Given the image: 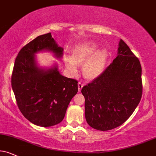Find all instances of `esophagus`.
Listing matches in <instances>:
<instances>
[{"label": "esophagus", "instance_id": "obj_1", "mask_svg": "<svg viewBox=\"0 0 156 156\" xmlns=\"http://www.w3.org/2000/svg\"><path fill=\"white\" fill-rule=\"evenodd\" d=\"M83 86H84V83L83 82H80L78 83V89H79V91H81V90H82V88L83 87Z\"/></svg>", "mask_w": 156, "mask_h": 156}]
</instances>
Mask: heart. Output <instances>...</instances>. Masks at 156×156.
<instances>
[{"instance_id":"obj_1","label":"heart","mask_w":156,"mask_h":156,"mask_svg":"<svg viewBox=\"0 0 156 156\" xmlns=\"http://www.w3.org/2000/svg\"><path fill=\"white\" fill-rule=\"evenodd\" d=\"M98 44L86 42L80 44L72 50V58L65 57L66 66L72 74L77 72V65L84 64L83 74L88 80L98 77L104 70L108 53L105 49L98 50Z\"/></svg>"}]
</instances>
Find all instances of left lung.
<instances>
[{
	"instance_id": "left-lung-1",
	"label": "left lung",
	"mask_w": 156,
	"mask_h": 156,
	"mask_svg": "<svg viewBox=\"0 0 156 156\" xmlns=\"http://www.w3.org/2000/svg\"><path fill=\"white\" fill-rule=\"evenodd\" d=\"M118 55L98 77L84 86L85 119L91 127L107 131L126 122L143 95L142 67L121 40Z\"/></svg>"
}]
</instances>
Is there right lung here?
Instances as JSON below:
<instances>
[{
	"instance_id": "1",
	"label": "right lung",
	"mask_w": 156,
	"mask_h": 156,
	"mask_svg": "<svg viewBox=\"0 0 156 156\" xmlns=\"http://www.w3.org/2000/svg\"><path fill=\"white\" fill-rule=\"evenodd\" d=\"M43 50L52 51L57 58L63 55V48L51 32L38 36L19 52L11 86L23 116L32 124L48 127L62 122L71 100L78 92V82L62 76L56 66L48 70L39 68L34 54Z\"/></svg>"
}]
</instances>
